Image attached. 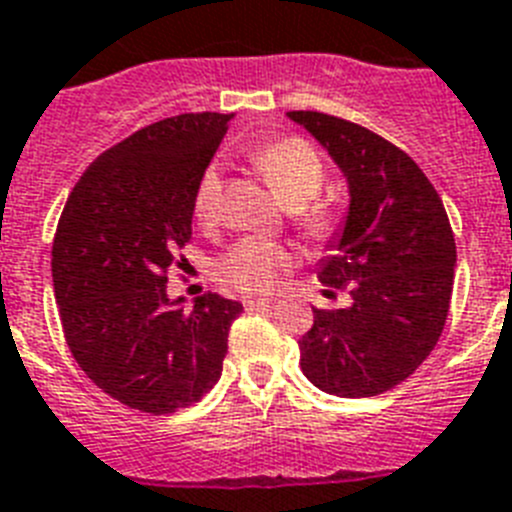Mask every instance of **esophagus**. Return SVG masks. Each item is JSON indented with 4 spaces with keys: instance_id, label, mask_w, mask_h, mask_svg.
I'll list each match as a JSON object with an SVG mask.
<instances>
[{
    "instance_id": "esophagus-1",
    "label": "esophagus",
    "mask_w": 512,
    "mask_h": 512,
    "mask_svg": "<svg viewBox=\"0 0 512 512\" xmlns=\"http://www.w3.org/2000/svg\"><path fill=\"white\" fill-rule=\"evenodd\" d=\"M243 306H246V311H259V308L272 306V298H246Z\"/></svg>"
}]
</instances>
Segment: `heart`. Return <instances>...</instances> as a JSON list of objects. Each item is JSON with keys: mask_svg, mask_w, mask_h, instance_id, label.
I'll list each match as a JSON object with an SVG mask.
<instances>
[{"mask_svg": "<svg viewBox=\"0 0 512 512\" xmlns=\"http://www.w3.org/2000/svg\"><path fill=\"white\" fill-rule=\"evenodd\" d=\"M253 162L266 177V183L287 206H306L319 196L324 185V164L314 146L303 138H280L253 151ZM222 201V170L217 162L206 164L193 188V217L201 225H214ZM308 232L327 230L322 209H308L301 214ZM290 266V253L264 238H243L227 248L214 261V277L235 293L261 295L269 293L282 280Z\"/></svg>", "mask_w": 512, "mask_h": 512, "instance_id": "obj_1", "label": "heart"}]
</instances>
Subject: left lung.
<instances>
[{
  "instance_id": "left-lung-1",
  "label": "left lung",
  "mask_w": 512,
  "mask_h": 512,
  "mask_svg": "<svg viewBox=\"0 0 512 512\" xmlns=\"http://www.w3.org/2000/svg\"><path fill=\"white\" fill-rule=\"evenodd\" d=\"M348 180L345 225L319 261V280L350 306L314 308L301 337L308 382L340 398H374L405 382L445 329L455 238L442 198L411 156L382 135L322 112H287ZM332 293V290H324Z\"/></svg>"
}]
</instances>
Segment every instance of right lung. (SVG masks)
Returning a JSON list of instances; mask_svg holds the SVG:
<instances>
[{"label": "right lung", "instance_id": "obj_1", "mask_svg": "<svg viewBox=\"0 0 512 512\" xmlns=\"http://www.w3.org/2000/svg\"><path fill=\"white\" fill-rule=\"evenodd\" d=\"M232 114H177L96 159L67 198L52 246L54 298L86 377L135 411L175 413L222 377L238 301L185 308L167 274L193 235V188Z\"/></svg>", "mask_w": 512, "mask_h": 512}]
</instances>
